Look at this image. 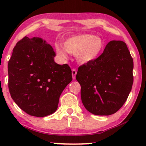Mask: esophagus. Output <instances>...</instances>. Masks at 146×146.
<instances>
[{
	"mask_svg": "<svg viewBox=\"0 0 146 146\" xmlns=\"http://www.w3.org/2000/svg\"><path fill=\"white\" fill-rule=\"evenodd\" d=\"M72 75L73 79L74 80L76 78V70L75 69L72 70Z\"/></svg>",
	"mask_w": 146,
	"mask_h": 146,
	"instance_id": "obj_1",
	"label": "esophagus"
}]
</instances>
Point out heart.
Returning <instances> with one entry per match:
<instances>
[{
    "mask_svg": "<svg viewBox=\"0 0 146 146\" xmlns=\"http://www.w3.org/2000/svg\"><path fill=\"white\" fill-rule=\"evenodd\" d=\"M63 46L55 44L56 54L61 59H68V52L76 55L80 63L86 64L93 62L100 56L104 48L103 40L95 35L89 33L79 34L68 37Z\"/></svg>",
    "mask_w": 146,
    "mask_h": 146,
    "instance_id": "b5f03b06",
    "label": "heart"
}]
</instances>
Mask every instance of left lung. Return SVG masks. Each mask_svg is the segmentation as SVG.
I'll return each instance as SVG.
<instances>
[{
    "label": "left lung",
    "instance_id": "8db88e82",
    "mask_svg": "<svg viewBox=\"0 0 146 146\" xmlns=\"http://www.w3.org/2000/svg\"><path fill=\"white\" fill-rule=\"evenodd\" d=\"M133 60L126 43L113 40L95 61L78 68L84 107L96 115L116 113L127 100L133 83Z\"/></svg>",
    "mask_w": 146,
    "mask_h": 146
}]
</instances>
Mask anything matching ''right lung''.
I'll list each match as a JSON object with an SVG mask.
<instances>
[{"mask_svg":"<svg viewBox=\"0 0 146 146\" xmlns=\"http://www.w3.org/2000/svg\"><path fill=\"white\" fill-rule=\"evenodd\" d=\"M52 47L40 37H25L17 43L8 63L9 90L15 104L35 117L57 109L59 97L72 80L68 64L54 62Z\"/></svg>","mask_w":146,"mask_h":146,"instance_id":"1","label":"right lung"}]
</instances>
